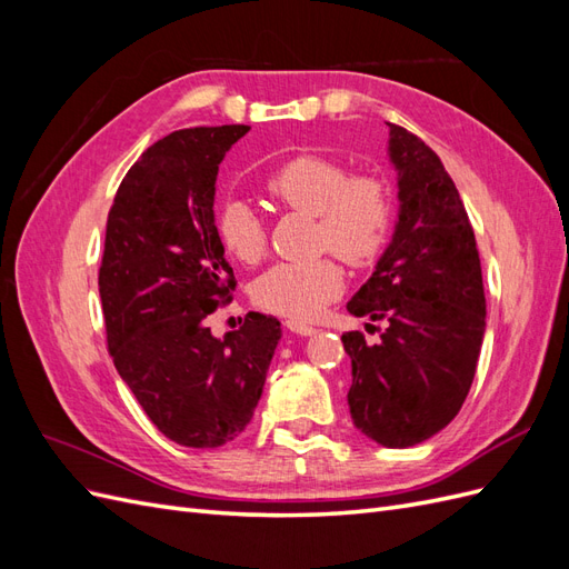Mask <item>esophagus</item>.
I'll list each match as a JSON object with an SVG mask.
<instances>
[{"label":"esophagus","mask_w":569,"mask_h":569,"mask_svg":"<svg viewBox=\"0 0 569 569\" xmlns=\"http://www.w3.org/2000/svg\"><path fill=\"white\" fill-rule=\"evenodd\" d=\"M287 330H291L295 335H301V337H311V335H316V332H318L313 325L297 322V320H287Z\"/></svg>","instance_id":"1"}]
</instances>
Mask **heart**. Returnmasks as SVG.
<instances>
[{
  "mask_svg": "<svg viewBox=\"0 0 569 569\" xmlns=\"http://www.w3.org/2000/svg\"><path fill=\"white\" fill-rule=\"evenodd\" d=\"M268 197L291 211L316 216V247L332 249L351 266H366L382 251L393 218L389 187L375 176H349L339 161L301 153L266 180ZM222 249L242 263L261 261L266 228L249 203L228 199L216 211ZM343 272L332 258L278 263L253 284L256 303L289 320H311L337 299Z\"/></svg>",
  "mask_w": 569,
  "mask_h": 569,
  "instance_id": "b5f03b06",
  "label": "heart"
}]
</instances>
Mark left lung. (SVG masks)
<instances>
[{
    "label": "left lung",
    "instance_id": "1",
    "mask_svg": "<svg viewBox=\"0 0 569 569\" xmlns=\"http://www.w3.org/2000/svg\"><path fill=\"white\" fill-rule=\"evenodd\" d=\"M387 126L399 216L372 278L347 303L351 316L385 320L387 330L377 343L360 332L341 341L351 358L356 429L387 449H408L458 416L487 332V299L451 176L420 137Z\"/></svg>",
    "mask_w": 569,
    "mask_h": 569
}]
</instances>
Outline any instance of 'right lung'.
<instances>
[{
    "instance_id": "add662e5",
    "label": "right lung",
    "mask_w": 569,
    "mask_h": 569,
    "mask_svg": "<svg viewBox=\"0 0 569 569\" xmlns=\"http://www.w3.org/2000/svg\"><path fill=\"white\" fill-rule=\"evenodd\" d=\"M249 130L187 128L153 142L107 220L99 297L113 366L159 432L189 449L244 432L282 337L263 313L226 337L206 325L234 289L216 232L218 166Z\"/></svg>"
}]
</instances>
